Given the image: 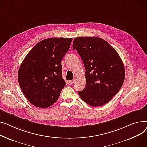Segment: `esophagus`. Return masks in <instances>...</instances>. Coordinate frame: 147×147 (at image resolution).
I'll use <instances>...</instances> for the list:
<instances>
[{
  "instance_id": "1",
  "label": "esophagus",
  "mask_w": 147,
  "mask_h": 147,
  "mask_svg": "<svg viewBox=\"0 0 147 147\" xmlns=\"http://www.w3.org/2000/svg\"><path fill=\"white\" fill-rule=\"evenodd\" d=\"M75 79H74L73 80H71V81H70L69 82V84H73L74 82H75Z\"/></svg>"
}]
</instances>
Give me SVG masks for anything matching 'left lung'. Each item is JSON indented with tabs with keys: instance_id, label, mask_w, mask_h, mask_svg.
<instances>
[{
	"instance_id": "left-lung-1",
	"label": "left lung",
	"mask_w": 147,
	"mask_h": 147,
	"mask_svg": "<svg viewBox=\"0 0 147 147\" xmlns=\"http://www.w3.org/2000/svg\"><path fill=\"white\" fill-rule=\"evenodd\" d=\"M73 49L81 57L85 69L86 87L78 91L88 105H106L115 96L123 84L125 71L116 50L99 37H76Z\"/></svg>"
}]
</instances>
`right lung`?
<instances>
[{
	"mask_svg": "<svg viewBox=\"0 0 147 147\" xmlns=\"http://www.w3.org/2000/svg\"><path fill=\"white\" fill-rule=\"evenodd\" d=\"M72 38H49L34 46L18 71L20 87L36 107L47 108L58 100L65 86L61 60L69 50Z\"/></svg>",
	"mask_w": 147,
	"mask_h": 147,
	"instance_id": "right-lung-1",
	"label": "right lung"
}]
</instances>
